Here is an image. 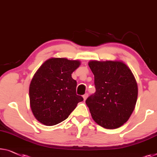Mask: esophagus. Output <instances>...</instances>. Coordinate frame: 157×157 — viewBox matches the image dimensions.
Wrapping results in <instances>:
<instances>
[{
  "mask_svg": "<svg viewBox=\"0 0 157 157\" xmlns=\"http://www.w3.org/2000/svg\"><path fill=\"white\" fill-rule=\"evenodd\" d=\"M88 97V94H85V95H83V99H84V101H85L86 99V98Z\"/></svg>",
  "mask_w": 157,
  "mask_h": 157,
  "instance_id": "1",
  "label": "esophagus"
}]
</instances>
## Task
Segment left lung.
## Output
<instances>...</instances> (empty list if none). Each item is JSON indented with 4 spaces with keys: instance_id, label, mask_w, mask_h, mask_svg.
<instances>
[{
    "instance_id": "obj_1",
    "label": "left lung",
    "mask_w": 157,
    "mask_h": 157,
    "mask_svg": "<svg viewBox=\"0 0 157 157\" xmlns=\"http://www.w3.org/2000/svg\"><path fill=\"white\" fill-rule=\"evenodd\" d=\"M96 92L86 100L93 120L106 129L127 122L136 105L138 88L129 67L122 60H90Z\"/></svg>"
}]
</instances>
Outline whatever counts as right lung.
I'll return each mask as SVG.
<instances>
[{"mask_svg": "<svg viewBox=\"0 0 157 157\" xmlns=\"http://www.w3.org/2000/svg\"><path fill=\"white\" fill-rule=\"evenodd\" d=\"M79 60L51 58L42 64L29 85V103L33 115L47 126L65 120L83 101L76 94L77 82L72 73L80 65Z\"/></svg>", "mask_w": 157, "mask_h": 157, "instance_id": "1", "label": "right lung"}]
</instances>
